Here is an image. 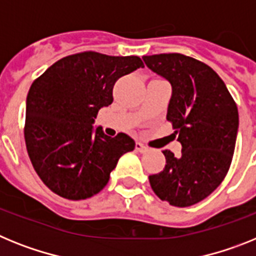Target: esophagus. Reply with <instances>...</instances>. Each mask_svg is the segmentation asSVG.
Segmentation results:
<instances>
[{
	"label": "esophagus",
	"mask_w": 256,
	"mask_h": 256,
	"mask_svg": "<svg viewBox=\"0 0 256 256\" xmlns=\"http://www.w3.org/2000/svg\"><path fill=\"white\" fill-rule=\"evenodd\" d=\"M135 150H136L138 152L144 153V152H146V150H148V148H146V146H144V144H142V143H139V142H138V143L135 144Z\"/></svg>",
	"instance_id": "34e87169"
}]
</instances>
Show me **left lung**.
<instances>
[{"label": "left lung", "mask_w": 256, "mask_h": 256, "mask_svg": "<svg viewBox=\"0 0 256 256\" xmlns=\"http://www.w3.org/2000/svg\"><path fill=\"white\" fill-rule=\"evenodd\" d=\"M146 66L172 88L166 118L182 153L164 150L165 168L150 175L153 192L178 208L202 201L230 170L238 130V110L223 80L208 64L183 54L143 56Z\"/></svg>", "instance_id": "8db88e82"}]
</instances>
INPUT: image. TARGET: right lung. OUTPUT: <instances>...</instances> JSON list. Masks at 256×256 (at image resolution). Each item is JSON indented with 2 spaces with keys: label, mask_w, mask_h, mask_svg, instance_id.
<instances>
[{
  "label": "right lung",
  "mask_w": 256,
  "mask_h": 256,
  "mask_svg": "<svg viewBox=\"0 0 256 256\" xmlns=\"http://www.w3.org/2000/svg\"><path fill=\"white\" fill-rule=\"evenodd\" d=\"M143 66L139 56L85 51L58 60L34 80L26 96L24 138L48 190L77 201L106 186L135 142L124 132L108 136L92 124L99 110L112 104L116 81Z\"/></svg>",
  "instance_id": "1"
}]
</instances>
